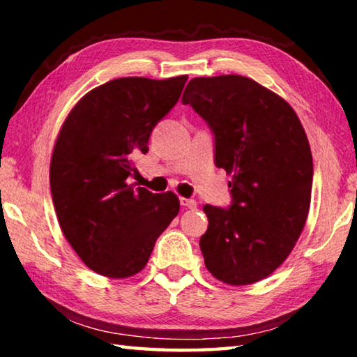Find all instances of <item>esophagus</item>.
<instances>
[{
  "instance_id": "34e87169",
  "label": "esophagus",
  "mask_w": 357,
  "mask_h": 357,
  "mask_svg": "<svg viewBox=\"0 0 357 357\" xmlns=\"http://www.w3.org/2000/svg\"><path fill=\"white\" fill-rule=\"evenodd\" d=\"M179 203H181V206H183V208H189V209H195L197 208V202L192 200V198H183V197H181L179 198Z\"/></svg>"
}]
</instances>
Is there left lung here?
<instances>
[{
  "instance_id": "obj_1",
  "label": "left lung",
  "mask_w": 357,
  "mask_h": 357,
  "mask_svg": "<svg viewBox=\"0 0 357 357\" xmlns=\"http://www.w3.org/2000/svg\"><path fill=\"white\" fill-rule=\"evenodd\" d=\"M214 135V164L231 174V204H204V264L228 285H250L285 261L310 208L313 162L298 114L243 75L192 78L183 94Z\"/></svg>"
}]
</instances>
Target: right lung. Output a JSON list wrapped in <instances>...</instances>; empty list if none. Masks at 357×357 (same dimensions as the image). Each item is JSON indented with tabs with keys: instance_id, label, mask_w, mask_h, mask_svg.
<instances>
[{
	"instance_id": "1",
	"label": "right lung",
	"mask_w": 357,
	"mask_h": 357,
	"mask_svg": "<svg viewBox=\"0 0 357 357\" xmlns=\"http://www.w3.org/2000/svg\"><path fill=\"white\" fill-rule=\"evenodd\" d=\"M187 75L124 77L84 94L53 149L50 189L66 239L94 273L126 279L146 266L179 213L173 192L130 184L155 124L176 105Z\"/></svg>"
}]
</instances>
